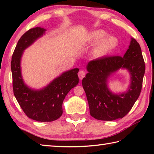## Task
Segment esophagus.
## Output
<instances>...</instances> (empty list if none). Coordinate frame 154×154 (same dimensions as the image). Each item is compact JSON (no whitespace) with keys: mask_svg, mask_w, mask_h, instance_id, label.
I'll use <instances>...</instances> for the list:
<instances>
[{"mask_svg":"<svg viewBox=\"0 0 154 154\" xmlns=\"http://www.w3.org/2000/svg\"><path fill=\"white\" fill-rule=\"evenodd\" d=\"M78 76L80 79H82L85 76V72L84 71H80L78 73Z\"/></svg>","mask_w":154,"mask_h":154,"instance_id":"esophagus-1","label":"esophagus"}]
</instances>
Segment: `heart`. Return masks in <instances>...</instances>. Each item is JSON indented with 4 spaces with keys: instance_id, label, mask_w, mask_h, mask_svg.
I'll use <instances>...</instances> for the list:
<instances>
[{
    "instance_id": "1",
    "label": "heart",
    "mask_w": 154,
    "mask_h": 154,
    "mask_svg": "<svg viewBox=\"0 0 154 154\" xmlns=\"http://www.w3.org/2000/svg\"><path fill=\"white\" fill-rule=\"evenodd\" d=\"M106 33L103 30H95L88 35L87 41L90 43H96L91 54L94 58L99 59L108 55L118 45V40L114 36H104Z\"/></svg>"
}]
</instances>
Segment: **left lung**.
I'll return each instance as SVG.
<instances>
[{"label": "left lung", "instance_id": "8db88e82", "mask_svg": "<svg viewBox=\"0 0 154 154\" xmlns=\"http://www.w3.org/2000/svg\"><path fill=\"white\" fill-rule=\"evenodd\" d=\"M119 68L131 74V85L126 93H112L108 88L110 75ZM88 73L82 80L90 113L98 120L113 121L122 118L133 106L141 91L145 65L139 43L133 38L123 57H103L88 62Z\"/></svg>", "mask_w": 154, "mask_h": 154}]
</instances>
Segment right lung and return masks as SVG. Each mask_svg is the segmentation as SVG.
Wrapping results in <instances>:
<instances>
[{
	"instance_id": "obj_1",
	"label": "right lung",
	"mask_w": 154,
	"mask_h": 154,
	"mask_svg": "<svg viewBox=\"0 0 154 154\" xmlns=\"http://www.w3.org/2000/svg\"><path fill=\"white\" fill-rule=\"evenodd\" d=\"M45 30L36 27L26 32L18 41L11 62L13 89L17 101L27 117L41 122L56 120L62 116L65 96L79 83V69L76 68L63 72L41 90H32L24 83L20 66L23 51Z\"/></svg>"
}]
</instances>
